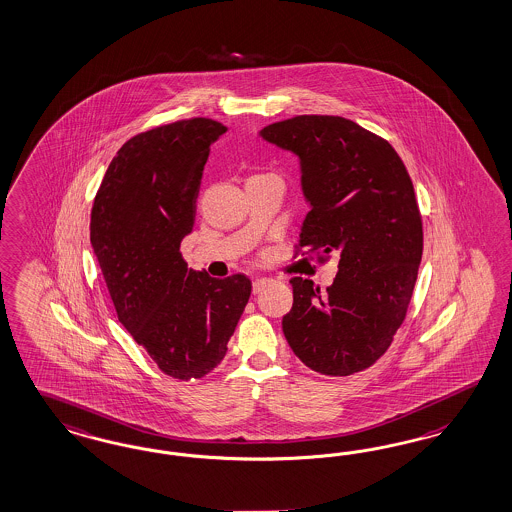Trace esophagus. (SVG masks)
<instances>
[{"instance_id": "1", "label": "esophagus", "mask_w": 512, "mask_h": 512, "mask_svg": "<svg viewBox=\"0 0 512 512\" xmlns=\"http://www.w3.org/2000/svg\"><path fill=\"white\" fill-rule=\"evenodd\" d=\"M268 282H270V280H266V278H257V280L253 282V293H255V295L261 293L266 285H268Z\"/></svg>"}]
</instances>
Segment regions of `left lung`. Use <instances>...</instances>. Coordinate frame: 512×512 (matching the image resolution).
<instances>
[{
	"label": "left lung",
	"instance_id": "left-lung-1",
	"mask_svg": "<svg viewBox=\"0 0 512 512\" xmlns=\"http://www.w3.org/2000/svg\"><path fill=\"white\" fill-rule=\"evenodd\" d=\"M261 136L300 159L312 210L295 257H340L327 291L291 280L283 335L312 371H365L388 352L418 278L423 227L412 179L388 140L344 117L297 115L268 124Z\"/></svg>",
	"mask_w": 512,
	"mask_h": 512
}]
</instances>
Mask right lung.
<instances>
[{"instance_id": "obj_1", "label": "right lung", "mask_w": 512, "mask_h": 512, "mask_svg": "<svg viewBox=\"0 0 512 512\" xmlns=\"http://www.w3.org/2000/svg\"><path fill=\"white\" fill-rule=\"evenodd\" d=\"M225 132L193 117L130 138L90 212V244L117 318L160 371L185 382L223 361L251 295L244 274L194 272L179 251L193 230L210 145Z\"/></svg>"}]
</instances>
